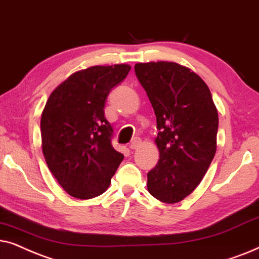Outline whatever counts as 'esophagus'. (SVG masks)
<instances>
[{
  "mask_svg": "<svg viewBox=\"0 0 259 259\" xmlns=\"http://www.w3.org/2000/svg\"><path fill=\"white\" fill-rule=\"evenodd\" d=\"M140 144H141V140H140V139H134L133 142L130 143L129 148H130V149H132V150H135V149H137V148L140 147Z\"/></svg>",
  "mask_w": 259,
  "mask_h": 259,
  "instance_id": "34e87169",
  "label": "esophagus"
}]
</instances>
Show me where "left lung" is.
Here are the masks:
<instances>
[{"label": "left lung", "instance_id": "obj_1", "mask_svg": "<svg viewBox=\"0 0 259 259\" xmlns=\"http://www.w3.org/2000/svg\"><path fill=\"white\" fill-rule=\"evenodd\" d=\"M136 77L153 105L160 158L147 174L148 192L165 204L194 191L217 150L218 111L198 74L177 63L135 65Z\"/></svg>", "mask_w": 259, "mask_h": 259}]
</instances>
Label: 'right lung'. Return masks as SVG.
Wrapping results in <instances>:
<instances>
[{"instance_id":"add662e5","label":"right lung","mask_w":259,"mask_h":259,"mask_svg":"<svg viewBox=\"0 0 259 259\" xmlns=\"http://www.w3.org/2000/svg\"><path fill=\"white\" fill-rule=\"evenodd\" d=\"M129 65L92 66L75 72L52 92L41 116L42 153L51 173L68 194L92 199L111 184L123 154L111 144L104 116L110 91Z\"/></svg>"}]
</instances>
